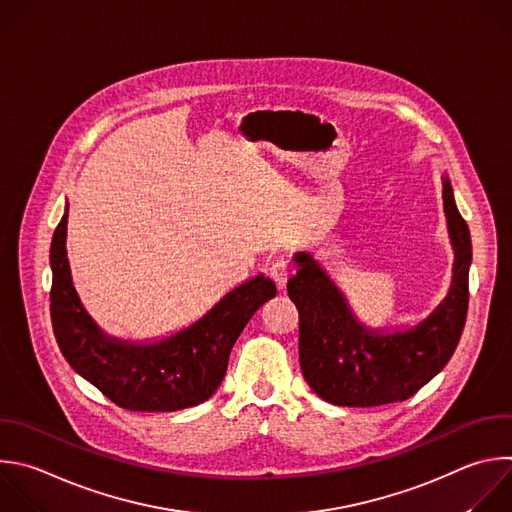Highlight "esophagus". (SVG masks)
<instances>
[{
	"label": "esophagus",
	"mask_w": 512,
	"mask_h": 512,
	"mask_svg": "<svg viewBox=\"0 0 512 512\" xmlns=\"http://www.w3.org/2000/svg\"><path fill=\"white\" fill-rule=\"evenodd\" d=\"M287 275H289V263L283 257H277L269 263V277L275 281V285L279 289L285 287L287 283Z\"/></svg>",
	"instance_id": "1"
}]
</instances>
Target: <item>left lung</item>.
<instances>
[{
    "mask_svg": "<svg viewBox=\"0 0 512 512\" xmlns=\"http://www.w3.org/2000/svg\"><path fill=\"white\" fill-rule=\"evenodd\" d=\"M442 199L454 249L452 283L438 307L410 329L366 327L321 265L305 251L295 253L299 269L287 281V293L299 311V364L309 388L325 402L372 408L408 400L452 358L468 311L472 245L446 175Z\"/></svg>",
    "mask_w": 512,
    "mask_h": 512,
    "instance_id": "8db88e82",
    "label": "left lung"
}]
</instances>
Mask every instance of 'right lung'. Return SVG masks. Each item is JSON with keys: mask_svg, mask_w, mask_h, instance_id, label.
I'll use <instances>...</instances> for the list:
<instances>
[{"mask_svg": "<svg viewBox=\"0 0 512 512\" xmlns=\"http://www.w3.org/2000/svg\"><path fill=\"white\" fill-rule=\"evenodd\" d=\"M66 227L68 209L50 247L52 327L68 364L124 410L177 412L209 400L225 378L243 327L275 297V283L257 275L231 289L199 321L160 342H122L106 335L80 303L66 257Z\"/></svg>", "mask_w": 512, "mask_h": 512, "instance_id": "1", "label": "right lung"}]
</instances>
